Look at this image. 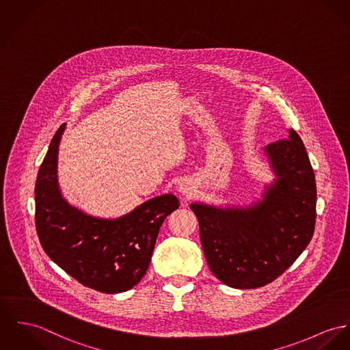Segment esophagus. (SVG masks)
Listing matches in <instances>:
<instances>
[{
  "instance_id": "obj_1",
  "label": "esophagus",
  "mask_w": 350,
  "mask_h": 350,
  "mask_svg": "<svg viewBox=\"0 0 350 350\" xmlns=\"http://www.w3.org/2000/svg\"><path fill=\"white\" fill-rule=\"evenodd\" d=\"M194 183L190 178H184L178 183V191L185 197H190L194 191Z\"/></svg>"
}]
</instances>
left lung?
<instances>
[{
    "instance_id": "1",
    "label": "left lung",
    "mask_w": 350,
    "mask_h": 350,
    "mask_svg": "<svg viewBox=\"0 0 350 350\" xmlns=\"http://www.w3.org/2000/svg\"><path fill=\"white\" fill-rule=\"evenodd\" d=\"M262 154L273 178L245 205L193 202L208 265L225 285L254 289L275 280L313 237L317 189L302 139L293 129Z\"/></svg>"
}]
</instances>
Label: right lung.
Returning a JSON list of instances; mask_svg holds the SVG:
<instances>
[{
    "label": "right lung",
    "instance_id": "obj_1",
    "mask_svg": "<svg viewBox=\"0 0 350 350\" xmlns=\"http://www.w3.org/2000/svg\"><path fill=\"white\" fill-rule=\"evenodd\" d=\"M66 124L54 135L38 170L34 201L40 242L59 268L82 285L114 295L135 286L149 268L163 219L178 198L166 193L116 218L89 215L68 202L58 185V146Z\"/></svg>",
    "mask_w": 350,
    "mask_h": 350
}]
</instances>
